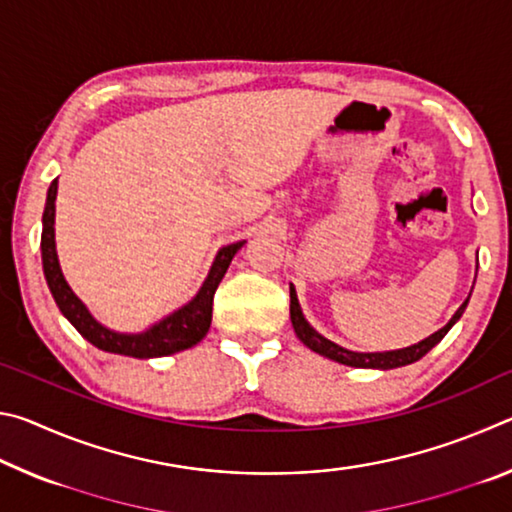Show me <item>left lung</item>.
I'll return each instance as SVG.
<instances>
[{"mask_svg":"<svg viewBox=\"0 0 512 512\" xmlns=\"http://www.w3.org/2000/svg\"><path fill=\"white\" fill-rule=\"evenodd\" d=\"M470 300V298H467ZM467 300L463 302L461 307H458L456 314L452 316V320L443 327L438 329L436 334H431L429 339H424L420 343L411 345V348H404V350H393V352H350L341 348V345H336L332 341H327L325 336H320L314 327H311L305 316H302L300 305H298V298H296V289L291 287V323L293 329H296L298 339L307 345L309 350H314L318 354H323V357L332 359V361H339L343 366H352V368H381V370H391V368H400V366H409V363L422 359L424 354H427L433 345H438L443 341V336L452 329V325L456 323L458 318L463 316V311L467 307Z\"/></svg>","mask_w":512,"mask_h":512,"instance_id":"left-lung-1","label":"left lung"}]
</instances>
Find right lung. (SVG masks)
Here are the masks:
<instances>
[{
  "label": "right lung",
  "mask_w": 512,
  "mask_h": 512,
  "mask_svg": "<svg viewBox=\"0 0 512 512\" xmlns=\"http://www.w3.org/2000/svg\"><path fill=\"white\" fill-rule=\"evenodd\" d=\"M56 192H58V180L49 185L47 192V205L45 214H42V268H45V277L49 284L51 296H54L58 309L63 311V316L76 327L83 339H88L94 348L124 354V357L135 359H151V357H167V354L187 350L203 339L212 323V302L214 291L223 280L225 271L235 257L237 250L244 246V241L230 244L219 250L216 255L212 271L203 282L201 291L196 293V298L178 309L176 314L160 320L158 325L146 329L142 334H117L112 329L99 325L97 320L90 316V311L85 309L83 302L74 296V291L69 289L65 282L63 271H60L58 255H56V241H54V212H56Z\"/></svg>",
  "instance_id": "1"
}]
</instances>
